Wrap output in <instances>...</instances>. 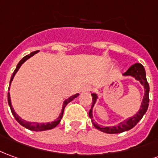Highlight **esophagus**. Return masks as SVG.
I'll return each mask as SVG.
<instances>
[{
    "mask_svg": "<svg viewBox=\"0 0 158 158\" xmlns=\"http://www.w3.org/2000/svg\"><path fill=\"white\" fill-rule=\"evenodd\" d=\"M91 90H92V88H91V86H90V85H85V86L82 89L83 91H90Z\"/></svg>",
    "mask_w": 158,
    "mask_h": 158,
    "instance_id": "esophagus-1",
    "label": "esophagus"
}]
</instances>
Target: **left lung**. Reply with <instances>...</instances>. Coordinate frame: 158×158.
Masks as SVG:
<instances>
[{
    "instance_id": "obj_1",
    "label": "left lung",
    "mask_w": 158,
    "mask_h": 158,
    "mask_svg": "<svg viewBox=\"0 0 158 158\" xmlns=\"http://www.w3.org/2000/svg\"><path fill=\"white\" fill-rule=\"evenodd\" d=\"M123 75L133 76V77H134L137 80H139L144 85V89H145V93H144V98H143V102H142V104H141L140 110H139V111L134 116L129 118L128 120L123 121V122L120 123L118 126H114V127H102V126H99L93 122V125H94L95 127L98 128V130L103 132V133H120L132 129L142 119L143 115L145 114V112L147 111V109H148L149 90H150V87H149V84L147 82V79H146L145 70H144L143 65H141L140 63L133 64V65H132L127 69V71L123 73ZM91 96H92V101H93V102H92V105H91V109L89 111V116H90V118H93L92 117V107L94 106L96 100L98 98V96L95 94V93H92Z\"/></svg>"
}]
</instances>
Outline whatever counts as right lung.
<instances>
[{
    "instance_id": "right-lung-1",
    "label": "right lung",
    "mask_w": 158,
    "mask_h": 158,
    "mask_svg": "<svg viewBox=\"0 0 158 158\" xmlns=\"http://www.w3.org/2000/svg\"><path fill=\"white\" fill-rule=\"evenodd\" d=\"M38 52V50L37 51H34V52H31L29 55H27V56H25L24 58H22V60L19 62V64L17 65V68L16 69L14 70V73H13V75L11 77V80H10V85H11V82H12V80L14 79V75H15V73H17V71L19 70V68H20V66H21L22 64L25 62V60H28L30 57H31L32 56H34L35 54H37ZM8 90H9V88H8ZM79 96V94H75L73 95V96H72L70 98L67 99L63 103V107H62V110H61V113H60V116L58 117V119L56 120V121H53L51 123H37V122H29V121H24V120H22L21 118L19 117V115H18L17 114L14 112V109H13V107H12V104H11V99H10V94L9 92L7 93V101H8V104L10 106V109H11V111H12V114H14V118L16 119V121L20 124L23 127H25V128L29 129V130H31V131H44V130H48V129H52L54 127H56V126L58 125L59 123H60V120H61V118H62V115H63V112H64V109H65V107L67 106L68 102H70L71 101H73V99L75 98H77Z\"/></svg>"
}]
</instances>
